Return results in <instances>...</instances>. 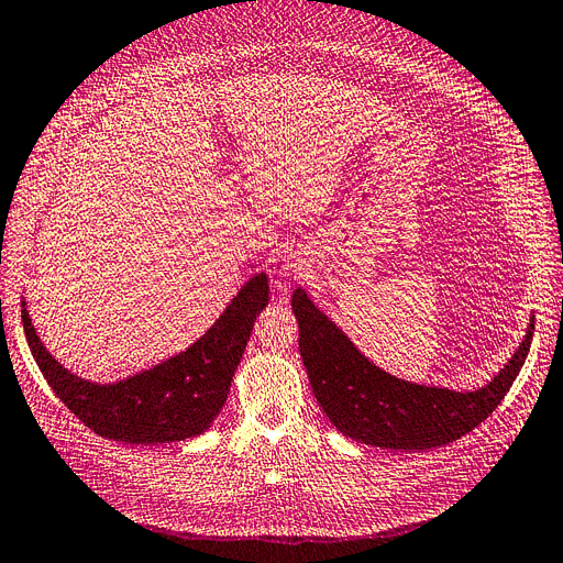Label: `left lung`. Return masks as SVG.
Here are the masks:
<instances>
[{
    "label": "left lung",
    "mask_w": 563,
    "mask_h": 563,
    "mask_svg": "<svg viewBox=\"0 0 563 563\" xmlns=\"http://www.w3.org/2000/svg\"><path fill=\"white\" fill-rule=\"evenodd\" d=\"M290 307L313 397L330 422L349 439L399 453L453 443L497 409L525 365L536 323L531 319L520 349L485 388L455 393L416 386L372 365L302 288L294 290Z\"/></svg>",
    "instance_id": "8db88e82"
}]
</instances>
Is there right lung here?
Returning a JSON list of instances; mask_svg holds the SVG:
<instances>
[{"mask_svg":"<svg viewBox=\"0 0 563 563\" xmlns=\"http://www.w3.org/2000/svg\"><path fill=\"white\" fill-rule=\"evenodd\" d=\"M267 296V277L261 273L240 288L227 311L196 344L162 365L110 386L89 384L57 363L41 344L25 300L22 325L48 386L89 430L112 441L156 445L203 434L219 416Z\"/></svg>","mask_w":563,"mask_h":563,"instance_id":"obj_1","label":"right lung"}]
</instances>
